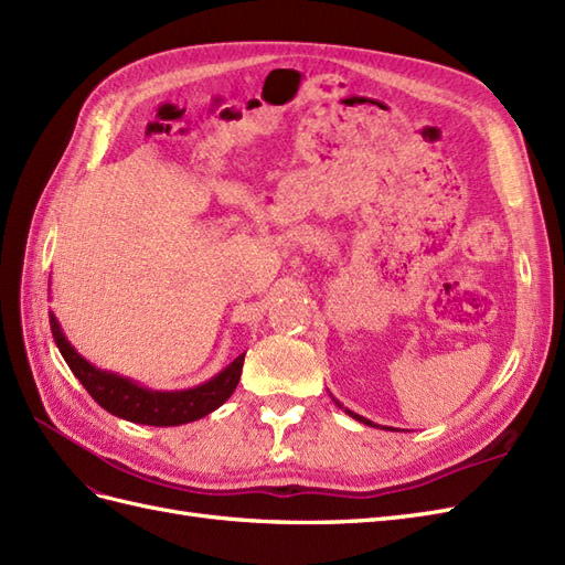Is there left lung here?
Returning a JSON list of instances; mask_svg holds the SVG:
<instances>
[{
  "mask_svg": "<svg viewBox=\"0 0 565 565\" xmlns=\"http://www.w3.org/2000/svg\"><path fill=\"white\" fill-rule=\"evenodd\" d=\"M334 403H337V401H334ZM337 405H339V403H337ZM339 407H341V405H339ZM347 413H349V415H351L353 419H358V422H363V424H367V426H377V424H372L370 419H365V417H361V415H355V413H351V409H347ZM391 431H393V429H391Z\"/></svg>",
  "mask_w": 565,
  "mask_h": 565,
  "instance_id": "obj_1",
  "label": "left lung"
}]
</instances>
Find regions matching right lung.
Returning <instances> with one entry per match:
<instances>
[{
    "label": "right lung",
    "instance_id": "right-lung-1",
    "mask_svg": "<svg viewBox=\"0 0 565 565\" xmlns=\"http://www.w3.org/2000/svg\"><path fill=\"white\" fill-rule=\"evenodd\" d=\"M49 324L61 355L65 358L67 367L73 370L79 384L89 391V396L100 407L127 422L148 426H179L195 422L224 405L231 398L237 382H241L245 353L237 355L228 367L216 374V377L195 388L150 391L127 377H119L115 372L98 370L89 361H84V358L71 347V341L65 339L54 313H49Z\"/></svg>",
    "mask_w": 565,
    "mask_h": 565
}]
</instances>
